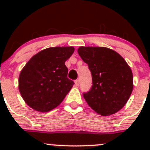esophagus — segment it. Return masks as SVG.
<instances>
[{
  "instance_id": "esophagus-1",
  "label": "esophagus",
  "mask_w": 150,
  "mask_h": 150,
  "mask_svg": "<svg viewBox=\"0 0 150 150\" xmlns=\"http://www.w3.org/2000/svg\"><path fill=\"white\" fill-rule=\"evenodd\" d=\"M75 86H79V84H80V81H79V80H76V81H75Z\"/></svg>"
}]
</instances>
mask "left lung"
<instances>
[{
  "instance_id": "1",
  "label": "left lung",
  "mask_w": 150,
  "mask_h": 150,
  "mask_svg": "<svg viewBox=\"0 0 150 150\" xmlns=\"http://www.w3.org/2000/svg\"><path fill=\"white\" fill-rule=\"evenodd\" d=\"M78 54L91 72L92 87L83 97L97 114L109 116L120 110L134 88L133 73L125 60L106 47L81 46Z\"/></svg>"
}]
</instances>
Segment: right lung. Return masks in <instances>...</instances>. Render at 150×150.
<instances>
[{
    "label": "right lung",
    "mask_w": 150,
    "mask_h": 150,
    "mask_svg": "<svg viewBox=\"0 0 150 150\" xmlns=\"http://www.w3.org/2000/svg\"><path fill=\"white\" fill-rule=\"evenodd\" d=\"M74 51L72 46L51 47L27 62L19 74V90L29 107L47 112L62 103L74 85L64 64Z\"/></svg>",
    "instance_id": "right-lung-1"
}]
</instances>
